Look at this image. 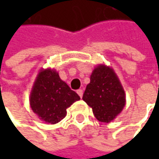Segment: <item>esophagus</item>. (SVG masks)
<instances>
[{
	"label": "esophagus",
	"instance_id": "esophagus-1",
	"mask_svg": "<svg viewBox=\"0 0 159 159\" xmlns=\"http://www.w3.org/2000/svg\"><path fill=\"white\" fill-rule=\"evenodd\" d=\"M77 93H78V95H80V97H82V95H83V90H82V89H79V90H77Z\"/></svg>",
	"mask_w": 159,
	"mask_h": 159
}]
</instances>
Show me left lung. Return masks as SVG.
I'll return each instance as SVG.
<instances>
[{
	"mask_svg": "<svg viewBox=\"0 0 159 159\" xmlns=\"http://www.w3.org/2000/svg\"><path fill=\"white\" fill-rule=\"evenodd\" d=\"M82 99L92 108L96 119L104 123L115 119L125 103V92L118 77L105 65L93 70Z\"/></svg>",
	"mask_w": 159,
	"mask_h": 159,
	"instance_id": "obj_1",
	"label": "left lung"
}]
</instances>
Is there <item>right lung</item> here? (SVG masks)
Returning <instances> with one entry per match:
<instances>
[{
	"mask_svg": "<svg viewBox=\"0 0 159 159\" xmlns=\"http://www.w3.org/2000/svg\"><path fill=\"white\" fill-rule=\"evenodd\" d=\"M80 97L54 70H40L30 96L31 108L41 120L56 124L66 116V109Z\"/></svg>",
	"mask_w": 159,
	"mask_h": 159,
	"instance_id": "right-lung-1",
	"label": "right lung"
}]
</instances>
